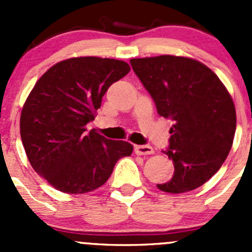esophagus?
Segmentation results:
<instances>
[{
  "label": "esophagus",
  "instance_id": "1",
  "mask_svg": "<svg viewBox=\"0 0 252 252\" xmlns=\"http://www.w3.org/2000/svg\"><path fill=\"white\" fill-rule=\"evenodd\" d=\"M136 155H152L154 154V149L149 145H136L134 147Z\"/></svg>",
  "mask_w": 252,
  "mask_h": 252
}]
</instances>
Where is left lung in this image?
<instances>
[{
  "label": "left lung",
  "instance_id": "1",
  "mask_svg": "<svg viewBox=\"0 0 252 252\" xmlns=\"http://www.w3.org/2000/svg\"><path fill=\"white\" fill-rule=\"evenodd\" d=\"M130 64L159 116L174 123L168 149L162 151L173 161L174 174L157 188L180 194L201 187L232 149L236 126L232 96L210 68L192 58L164 55L133 58Z\"/></svg>",
  "mask_w": 252,
  "mask_h": 252
}]
</instances>
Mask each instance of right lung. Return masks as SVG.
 I'll use <instances>...</instances> for the list:
<instances>
[{
  "mask_svg": "<svg viewBox=\"0 0 252 252\" xmlns=\"http://www.w3.org/2000/svg\"><path fill=\"white\" fill-rule=\"evenodd\" d=\"M130 70L128 63L100 57L58 62L36 81L20 116L28 159L55 189L84 194L105 184L133 145L110 140L86 124L95 119L107 89Z\"/></svg>",
  "mask_w": 252,
  "mask_h": 252,
  "instance_id": "right-lung-1",
  "label": "right lung"
}]
</instances>
